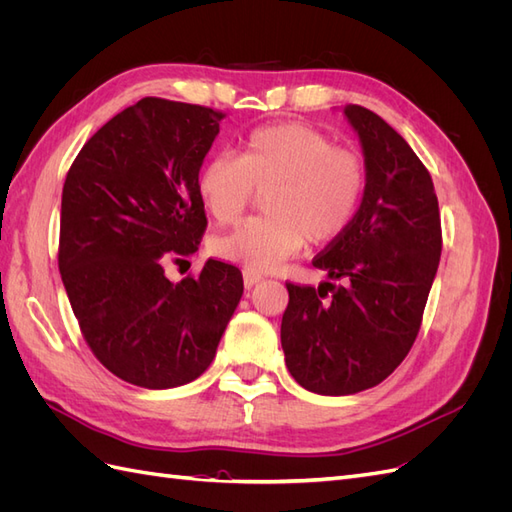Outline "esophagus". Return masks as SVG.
Listing matches in <instances>:
<instances>
[{"label": "esophagus", "instance_id": "obj_1", "mask_svg": "<svg viewBox=\"0 0 512 512\" xmlns=\"http://www.w3.org/2000/svg\"><path fill=\"white\" fill-rule=\"evenodd\" d=\"M258 282H262V275L256 273V271H243V284L245 288H254Z\"/></svg>", "mask_w": 512, "mask_h": 512}]
</instances>
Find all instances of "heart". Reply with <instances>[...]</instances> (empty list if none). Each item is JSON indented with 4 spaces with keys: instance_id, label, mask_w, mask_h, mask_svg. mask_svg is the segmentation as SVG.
<instances>
[{
    "instance_id": "obj_1",
    "label": "heart",
    "mask_w": 512,
    "mask_h": 512,
    "mask_svg": "<svg viewBox=\"0 0 512 512\" xmlns=\"http://www.w3.org/2000/svg\"><path fill=\"white\" fill-rule=\"evenodd\" d=\"M365 188L359 153L305 123H273L245 136L237 156L198 173V196L220 224L241 218L258 190L267 213L213 239V252L247 271H271L305 241L327 243L352 222Z\"/></svg>"
}]
</instances>
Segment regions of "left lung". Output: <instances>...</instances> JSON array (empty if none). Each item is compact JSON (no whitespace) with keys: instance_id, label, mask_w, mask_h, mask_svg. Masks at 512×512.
<instances>
[{"instance_id":"left-lung-1","label":"left lung","mask_w":512,"mask_h":512,"mask_svg":"<svg viewBox=\"0 0 512 512\" xmlns=\"http://www.w3.org/2000/svg\"><path fill=\"white\" fill-rule=\"evenodd\" d=\"M344 117L365 158L361 207L314 258L329 282L286 284L282 318L292 378L329 397L371 389L406 359L442 252L438 196L423 162L376 113L348 104Z\"/></svg>"}]
</instances>
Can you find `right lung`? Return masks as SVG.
Instances as JSON below:
<instances>
[{"label": "right lung", "mask_w": 512, "mask_h": 512, "mask_svg": "<svg viewBox=\"0 0 512 512\" xmlns=\"http://www.w3.org/2000/svg\"><path fill=\"white\" fill-rule=\"evenodd\" d=\"M222 113L143 98L89 138L61 194L59 273L96 359L143 389H175L215 359L241 301V271L207 260L179 284L164 262L198 250V173Z\"/></svg>", "instance_id": "obj_1"}]
</instances>
